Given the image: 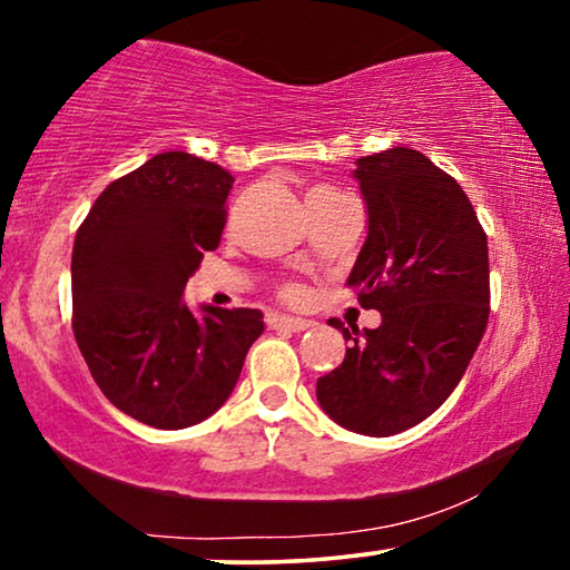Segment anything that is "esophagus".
<instances>
[{
    "label": "esophagus",
    "mask_w": 570,
    "mask_h": 570,
    "mask_svg": "<svg viewBox=\"0 0 570 570\" xmlns=\"http://www.w3.org/2000/svg\"><path fill=\"white\" fill-rule=\"evenodd\" d=\"M267 326L269 328H277V332H308L313 326V321L308 318H293V316H285V313H269L267 316Z\"/></svg>",
    "instance_id": "34e87169"
}]
</instances>
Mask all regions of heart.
Segmentation results:
<instances>
[{"label": "heart", "instance_id": "b5f03b06", "mask_svg": "<svg viewBox=\"0 0 570 570\" xmlns=\"http://www.w3.org/2000/svg\"><path fill=\"white\" fill-rule=\"evenodd\" d=\"M332 195H342V193H340V189H334V187H313L305 197H332ZM283 293H285V298H291V301H295L301 295V291L295 285H287Z\"/></svg>", "mask_w": 570, "mask_h": 570}]
</instances>
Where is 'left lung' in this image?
Listing matches in <instances>:
<instances>
[{
  "label": "left lung",
  "mask_w": 570,
  "mask_h": 570,
  "mask_svg": "<svg viewBox=\"0 0 570 570\" xmlns=\"http://www.w3.org/2000/svg\"><path fill=\"white\" fill-rule=\"evenodd\" d=\"M367 238L346 285L377 328H342L344 362L318 377L336 424L391 436L424 422L455 391L489 324V242L455 179L414 148L354 161Z\"/></svg>",
  "instance_id": "obj_1"
}]
</instances>
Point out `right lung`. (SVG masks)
I'll use <instances>...</instances> for the list:
<instances>
[{
    "instance_id": "add662e5",
    "label": "right lung",
    "mask_w": 570,
    "mask_h": 570,
    "mask_svg": "<svg viewBox=\"0 0 570 570\" xmlns=\"http://www.w3.org/2000/svg\"><path fill=\"white\" fill-rule=\"evenodd\" d=\"M234 177L164 151L97 197L71 254L73 336L105 399L154 429L224 406L265 332L257 308H187V279L220 244Z\"/></svg>"
}]
</instances>
